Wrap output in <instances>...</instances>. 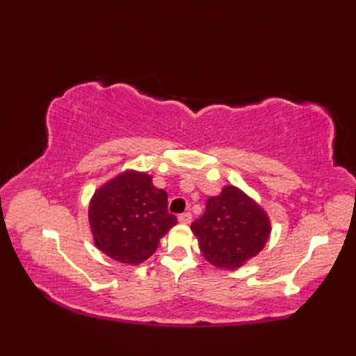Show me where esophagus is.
<instances>
[{"instance_id":"obj_1","label":"esophagus","mask_w":356,"mask_h":356,"mask_svg":"<svg viewBox=\"0 0 356 356\" xmlns=\"http://www.w3.org/2000/svg\"><path fill=\"white\" fill-rule=\"evenodd\" d=\"M179 222L180 223H191V218H193V216H191V213H184V214H180L179 217Z\"/></svg>"}]
</instances>
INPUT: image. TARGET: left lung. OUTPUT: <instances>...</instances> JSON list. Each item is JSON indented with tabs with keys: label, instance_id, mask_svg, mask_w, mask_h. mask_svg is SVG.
Segmentation results:
<instances>
[{
	"label": "left lung",
	"instance_id": "left-lung-1",
	"mask_svg": "<svg viewBox=\"0 0 356 356\" xmlns=\"http://www.w3.org/2000/svg\"><path fill=\"white\" fill-rule=\"evenodd\" d=\"M203 257L217 268L237 269L259 254L268 241L266 213L234 186L209 197L205 214L191 223Z\"/></svg>",
	"mask_w": 356,
	"mask_h": 356
}]
</instances>
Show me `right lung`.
I'll return each mask as SVG.
<instances>
[{"mask_svg":"<svg viewBox=\"0 0 356 356\" xmlns=\"http://www.w3.org/2000/svg\"><path fill=\"white\" fill-rule=\"evenodd\" d=\"M95 243L104 254L127 264H139L156 252L174 225L168 195L145 172L127 171L101 186L88 208Z\"/></svg>","mask_w":356,"mask_h":356,"instance_id":"obj_1","label":"right lung"}]
</instances>
